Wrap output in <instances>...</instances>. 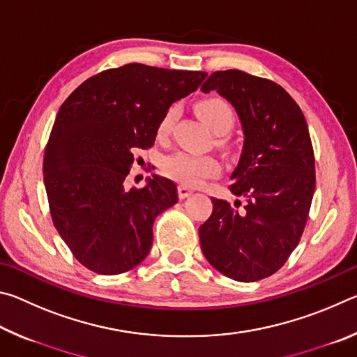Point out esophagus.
Here are the masks:
<instances>
[{
	"mask_svg": "<svg viewBox=\"0 0 357 357\" xmlns=\"http://www.w3.org/2000/svg\"><path fill=\"white\" fill-rule=\"evenodd\" d=\"M178 193H179V198H183V200H184V198L192 195L193 190L189 189V187H187V185H179L178 187Z\"/></svg>",
	"mask_w": 357,
	"mask_h": 357,
	"instance_id": "esophagus-1",
	"label": "esophagus"
}]
</instances>
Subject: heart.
Wrapping results in <instances>:
<instances>
[{"instance_id":"1","label":"heart","mask_w":357,"mask_h":357,"mask_svg":"<svg viewBox=\"0 0 357 357\" xmlns=\"http://www.w3.org/2000/svg\"><path fill=\"white\" fill-rule=\"evenodd\" d=\"M195 112L204 124L214 132V134H225L231 129L234 113L231 105L227 100L220 98H208L200 102H197ZM174 116H176V110L170 108L165 113L164 119L159 126V134L164 135L170 130ZM165 174L168 176L179 181L184 185H198L204 178L213 176L219 172V164L214 157L211 155H200V154H192V153H174L168 155L164 160Z\"/></svg>"}]
</instances>
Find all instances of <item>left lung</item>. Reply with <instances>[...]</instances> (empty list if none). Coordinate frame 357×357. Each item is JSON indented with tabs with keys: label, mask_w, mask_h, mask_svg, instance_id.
<instances>
[{
	"label": "left lung",
	"mask_w": 357,
	"mask_h": 357,
	"mask_svg": "<svg viewBox=\"0 0 357 357\" xmlns=\"http://www.w3.org/2000/svg\"><path fill=\"white\" fill-rule=\"evenodd\" d=\"M202 91L233 105L244 138L229 176L238 198H213V214L198 229L203 255L229 279L261 280L282 268L304 231L315 192L309 128L291 96L266 78L219 70Z\"/></svg>",
	"instance_id": "1"
}]
</instances>
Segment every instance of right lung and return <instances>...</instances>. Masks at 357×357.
<instances>
[{
    "label": "right lung",
    "mask_w": 357,
    "mask_h": 357,
    "mask_svg": "<svg viewBox=\"0 0 357 357\" xmlns=\"http://www.w3.org/2000/svg\"><path fill=\"white\" fill-rule=\"evenodd\" d=\"M206 72L126 64L88 78L59 108L44 155L53 223L75 258L98 274L140 264L153 225L178 203L159 174L126 189L137 149L153 146L168 108L200 86Z\"/></svg>",
    "instance_id": "right-lung-1"
}]
</instances>
